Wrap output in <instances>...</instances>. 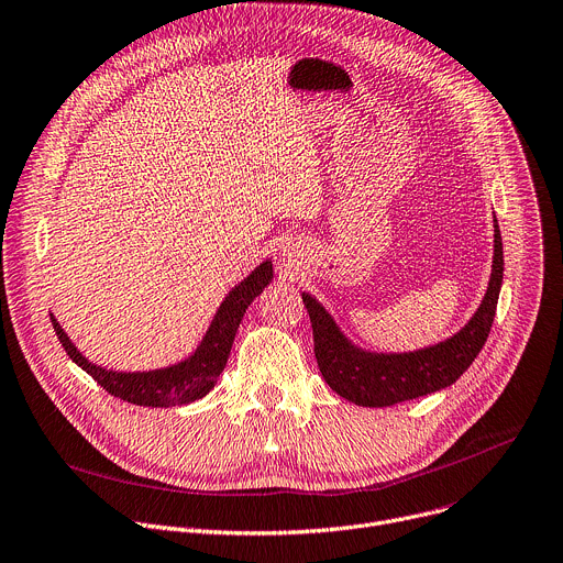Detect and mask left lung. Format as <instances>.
<instances>
[{"label":"left lung","instance_id":"1","mask_svg":"<svg viewBox=\"0 0 563 563\" xmlns=\"http://www.w3.org/2000/svg\"><path fill=\"white\" fill-rule=\"evenodd\" d=\"M503 285V240L494 216V255L485 296L472 319L455 334L406 352H379L356 345L310 291H300L308 308L314 354L325 384L356 406L382 408L431 395L457 382L478 356L494 323Z\"/></svg>","mask_w":563,"mask_h":563}]
</instances>
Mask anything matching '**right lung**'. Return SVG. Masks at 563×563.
Returning a JSON list of instances; mask_svg holds the SVG:
<instances>
[{
	"label": "right lung",
	"instance_id": "obj_1",
	"mask_svg": "<svg viewBox=\"0 0 563 563\" xmlns=\"http://www.w3.org/2000/svg\"><path fill=\"white\" fill-rule=\"evenodd\" d=\"M274 280V265L272 258L263 261L246 278H242L220 302V308L207 330L201 336L197 347L179 360L177 364L155 368V371H110L106 366H98L89 362L87 356L76 347L69 334L63 330L54 314L51 323L67 350L69 360L80 366L89 377H93L100 386L114 397L136 406H155V408H170V406H186L203 395H209L218 384L220 373L227 366L231 354V345L235 332L242 323V317L255 296Z\"/></svg>",
	"mask_w": 563,
	"mask_h": 563
}]
</instances>
